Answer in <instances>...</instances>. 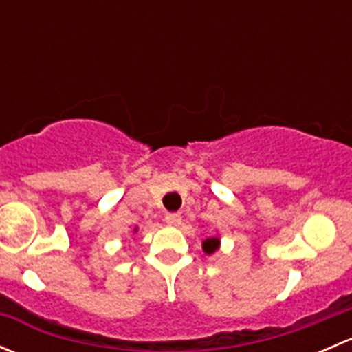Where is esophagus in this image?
<instances>
[{
  "mask_svg": "<svg viewBox=\"0 0 352 352\" xmlns=\"http://www.w3.org/2000/svg\"><path fill=\"white\" fill-rule=\"evenodd\" d=\"M165 223L170 226H177L182 223V216H180V212H168V214H165Z\"/></svg>",
  "mask_w": 352,
  "mask_h": 352,
  "instance_id": "1",
  "label": "esophagus"
}]
</instances>
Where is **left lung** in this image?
Listing matches in <instances>:
<instances>
[{"label": "left lung", "instance_id": "1", "mask_svg": "<svg viewBox=\"0 0 352 352\" xmlns=\"http://www.w3.org/2000/svg\"><path fill=\"white\" fill-rule=\"evenodd\" d=\"M218 243H219L218 239H208L204 240V243H202V248H204L206 254H212V252L218 248Z\"/></svg>", "mask_w": 352, "mask_h": 352}]
</instances>
